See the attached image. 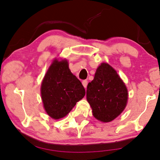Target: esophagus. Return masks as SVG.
I'll return each mask as SVG.
<instances>
[{"label": "esophagus", "instance_id": "34e87169", "mask_svg": "<svg viewBox=\"0 0 160 160\" xmlns=\"http://www.w3.org/2000/svg\"><path fill=\"white\" fill-rule=\"evenodd\" d=\"M82 84H83V86H84V88H87V86H88V81H87V80L83 81Z\"/></svg>", "mask_w": 160, "mask_h": 160}]
</instances>
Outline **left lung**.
I'll return each mask as SVG.
<instances>
[{"label":"left lung","mask_w":160,"mask_h":160,"mask_svg":"<svg viewBox=\"0 0 160 160\" xmlns=\"http://www.w3.org/2000/svg\"><path fill=\"white\" fill-rule=\"evenodd\" d=\"M87 99L96 119L110 122L125 109L127 89L117 72L108 64L102 63L94 79L88 85Z\"/></svg>","instance_id":"obj_1"}]
</instances>
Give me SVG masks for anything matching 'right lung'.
I'll list each match as a JSON object with an SVG mask.
<instances>
[{
	"label": "right lung",
	"instance_id": "obj_1",
	"mask_svg": "<svg viewBox=\"0 0 160 160\" xmlns=\"http://www.w3.org/2000/svg\"><path fill=\"white\" fill-rule=\"evenodd\" d=\"M84 95V87L70 72L68 62L54 60L41 85V95L48 115L53 119L64 118Z\"/></svg>",
	"mask_w": 160,
	"mask_h": 160
}]
</instances>
